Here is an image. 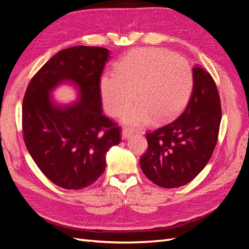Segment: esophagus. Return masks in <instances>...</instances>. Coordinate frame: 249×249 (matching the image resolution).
I'll use <instances>...</instances> for the list:
<instances>
[{
    "instance_id": "34e87169",
    "label": "esophagus",
    "mask_w": 249,
    "mask_h": 249,
    "mask_svg": "<svg viewBox=\"0 0 249 249\" xmlns=\"http://www.w3.org/2000/svg\"><path fill=\"white\" fill-rule=\"evenodd\" d=\"M133 134H134V131H133L132 129H130V127H124V129H123V133H122L123 139H126V138L131 137Z\"/></svg>"
}]
</instances>
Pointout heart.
<instances>
[{
    "label": "heart",
    "mask_w": 249,
    "mask_h": 249,
    "mask_svg": "<svg viewBox=\"0 0 249 249\" xmlns=\"http://www.w3.org/2000/svg\"><path fill=\"white\" fill-rule=\"evenodd\" d=\"M192 84L191 66L182 55L138 49L120 60L115 73L104 74L100 88L104 107L112 116L122 114L136 97L138 102L123 115L125 124L136 125L149 114L156 120L175 115L189 99Z\"/></svg>",
    "instance_id": "obj_1"
}]
</instances>
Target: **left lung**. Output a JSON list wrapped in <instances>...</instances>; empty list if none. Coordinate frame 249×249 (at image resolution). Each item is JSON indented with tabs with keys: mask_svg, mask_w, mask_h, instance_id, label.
Segmentation results:
<instances>
[{
	"mask_svg": "<svg viewBox=\"0 0 249 249\" xmlns=\"http://www.w3.org/2000/svg\"><path fill=\"white\" fill-rule=\"evenodd\" d=\"M195 64L193 88L178 117L146 133L147 150L140 167L162 188L184 186L205 168L213 155L221 122V104L211 74Z\"/></svg>",
	"mask_w": 249,
	"mask_h": 249,
	"instance_id": "1",
	"label": "left lung"
}]
</instances>
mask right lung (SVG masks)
<instances>
[{
	"mask_svg": "<svg viewBox=\"0 0 249 249\" xmlns=\"http://www.w3.org/2000/svg\"><path fill=\"white\" fill-rule=\"evenodd\" d=\"M109 51L77 46L58 52L30 81L21 110L28 152L51 182L69 190L93 184L106 168L109 148L122 140L119 125L102 112L101 76ZM79 86L76 104L58 108L48 93L60 81Z\"/></svg>",
	"mask_w": 249,
	"mask_h": 249,
	"instance_id": "right-lung-1",
	"label": "right lung"
}]
</instances>
